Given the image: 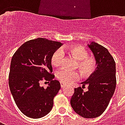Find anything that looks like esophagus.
Here are the masks:
<instances>
[{"mask_svg": "<svg viewBox=\"0 0 125 125\" xmlns=\"http://www.w3.org/2000/svg\"><path fill=\"white\" fill-rule=\"evenodd\" d=\"M60 85H61V87H62V88H63V87L65 86V84H64V83H63V82H60Z\"/></svg>", "mask_w": 125, "mask_h": 125, "instance_id": "1", "label": "esophagus"}]
</instances>
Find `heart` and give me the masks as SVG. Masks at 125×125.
<instances>
[{"instance_id":"heart-1","label":"heart","mask_w":125,"mask_h":125,"mask_svg":"<svg viewBox=\"0 0 125 125\" xmlns=\"http://www.w3.org/2000/svg\"><path fill=\"white\" fill-rule=\"evenodd\" d=\"M64 51L69 52L78 61V68L84 76H89L94 72L96 68V61L92 57L88 56V52L82 45H71L64 47ZM64 57V53L62 49H58L52 55L51 62L52 65L58 68L62 65ZM80 78V74L77 71H70L65 69H62L57 72L56 78L61 82L69 84L73 80H78Z\"/></svg>"}]
</instances>
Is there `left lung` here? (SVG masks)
<instances>
[{
    "label": "left lung",
    "instance_id": "8db88e82",
    "mask_svg": "<svg viewBox=\"0 0 125 125\" xmlns=\"http://www.w3.org/2000/svg\"><path fill=\"white\" fill-rule=\"evenodd\" d=\"M94 54L96 69L86 81L88 91L81 87L74 89L70 104L73 110L84 118H96L104 112L116 88V64L106 48L95 42L88 44Z\"/></svg>",
    "mask_w": 125,
    "mask_h": 125
}]
</instances>
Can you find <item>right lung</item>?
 Segmentation results:
<instances>
[{
    "instance_id": "right-lung-1",
    "label": "right lung",
    "mask_w": 125,
    "mask_h": 125,
    "mask_svg": "<svg viewBox=\"0 0 125 125\" xmlns=\"http://www.w3.org/2000/svg\"><path fill=\"white\" fill-rule=\"evenodd\" d=\"M63 44L45 38L32 39L23 43L11 60L9 84L16 104L29 118H39L52 110L53 98L60 83L52 74V55ZM49 81L46 89L41 80Z\"/></svg>"
}]
</instances>
